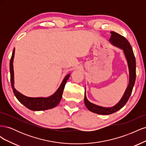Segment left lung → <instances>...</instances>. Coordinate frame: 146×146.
<instances>
[{"mask_svg": "<svg viewBox=\"0 0 146 146\" xmlns=\"http://www.w3.org/2000/svg\"><path fill=\"white\" fill-rule=\"evenodd\" d=\"M111 37L109 41L114 46L120 48L123 52L127 61L128 68L129 72V85L126 88V90L123 96L119 102L113 107H104L101 106L92 104L88 100L86 96V88L85 92V104L86 108L90 111L102 115H108L116 112L118 110L121 109L127 102L130 98L132 90L135 85L136 80V60L133 54V49L127 39L121 35L114 32H111Z\"/></svg>", "mask_w": 146, "mask_h": 146, "instance_id": "obj_1", "label": "left lung"}]
</instances>
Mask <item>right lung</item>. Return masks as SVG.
I'll list each match as a JSON object with an SVG mask.
<instances>
[{
	"instance_id": "right-lung-1",
	"label": "right lung",
	"mask_w": 146,
	"mask_h": 146,
	"mask_svg": "<svg viewBox=\"0 0 146 146\" xmlns=\"http://www.w3.org/2000/svg\"><path fill=\"white\" fill-rule=\"evenodd\" d=\"M15 48L13 49L11 58L10 62V81L11 84V88L13 89V93L17 99L20 102L24 105L25 107H27L30 110L33 111H42V110H46L48 109H51L55 107L56 106L59 104L61 98L63 90L64 89V86L66 82L68 81L70 77V74L64 78L62 82H61L60 86L58 88V90L54 94L47 97V98H30V97L25 96L21 94L18 91H17L14 86V70H13V59L15 56Z\"/></svg>"
}]
</instances>
